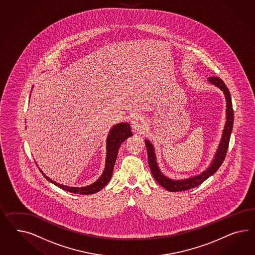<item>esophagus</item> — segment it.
<instances>
[{"label":"esophagus","instance_id":"esophagus-1","mask_svg":"<svg viewBox=\"0 0 255 255\" xmlns=\"http://www.w3.org/2000/svg\"><path fill=\"white\" fill-rule=\"evenodd\" d=\"M131 128L133 129V131H141L145 130L146 124H145L144 118L139 116V115H135L131 120Z\"/></svg>","mask_w":255,"mask_h":255}]
</instances>
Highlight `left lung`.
I'll return each mask as SVG.
<instances>
[{"label":"left lung","mask_w":255,"mask_h":255,"mask_svg":"<svg viewBox=\"0 0 255 255\" xmlns=\"http://www.w3.org/2000/svg\"><path fill=\"white\" fill-rule=\"evenodd\" d=\"M208 82L214 86L218 87L225 95L226 101H227V110H226V112H227L226 120L227 121H226L225 127L223 130L220 143H219L217 150L214 154L213 161L211 162L210 166L204 172H200V174H198V175H194V176L186 178V179L174 180L167 177L159 170L154 146L149 142V140L145 139L147 158H148V164H149L150 170H151L152 175H153L154 179L158 182V185L164 187L168 191L178 192V191H184V190H187V189H190L193 187L200 186V184H202L205 180L208 179L210 176H212L214 172H216L226 158L231 131L233 129V123H234V112H233V108H232L231 97H230V93H229V90L227 88V85L218 77H210V78H208Z\"/></svg>","instance_id":"1"}]
</instances>
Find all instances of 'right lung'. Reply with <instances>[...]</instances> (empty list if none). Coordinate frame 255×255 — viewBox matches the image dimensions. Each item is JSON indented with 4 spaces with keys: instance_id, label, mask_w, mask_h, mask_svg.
Segmentation results:
<instances>
[{
    "instance_id": "right-lung-1",
    "label": "right lung",
    "mask_w": 255,
    "mask_h": 255,
    "mask_svg": "<svg viewBox=\"0 0 255 255\" xmlns=\"http://www.w3.org/2000/svg\"><path fill=\"white\" fill-rule=\"evenodd\" d=\"M131 135L132 133H131V126L127 123H121L112 126L107 137L106 165H105L103 173L95 183L91 184L89 186H82V187L64 186L50 179L48 176H46L41 171V172H42V175L48 180L49 182H51L55 186H58L68 192L82 194V195H90V194L98 192L110 182V178L112 176L114 165H115V161L117 158L118 151L122 143Z\"/></svg>"
}]
</instances>
